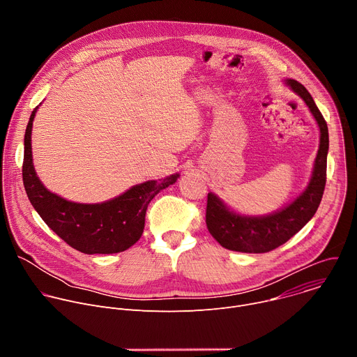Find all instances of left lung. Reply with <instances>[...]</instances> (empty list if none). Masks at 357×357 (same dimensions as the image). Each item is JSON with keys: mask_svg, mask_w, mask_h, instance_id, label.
Masks as SVG:
<instances>
[{"mask_svg": "<svg viewBox=\"0 0 357 357\" xmlns=\"http://www.w3.org/2000/svg\"><path fill=\"white\" fill-rule=\"evenodd\" d=\"M287 84L303 98L321 130V144L311 182L291 205L280 212L261 218L233 213L218 196L208 193L206 226L220 245L227 250L268 252L282 245L312 219L322 200L326 185V157L329 148L328 124L307 89L296 80H288Z\"/></svg>", "mask_w": 357, "mask_h": 357, "instance_id": "obj_1", "label": "left lung"}]
</instances>
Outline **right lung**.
Wrapping results in <instances>:
<instances>
[{"instance_id": "1", "label": "right lung", "mask_w": 357, "mask_h": 357, "mask_svg": "<svg viewBox=\"0 0 357 357\" xmlns=\"http://www.w3.org/2000/svg\"><path fill=\"white\" fill-rule=\"evenodd\" d=\"M33 109L24 139L22 181L29 202L42 220L70 247L84 254H113L130 248L144 231L145 213L154 196L175 183L176 175L148 181L105 203L83 205L49 192L33 169L31 132Z\"/></svg>"}]
</instances>
